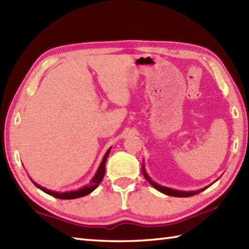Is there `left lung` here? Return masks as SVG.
<instances>
[{"label":"left lung","instance_id":"left-lung-1","mask_svg":"<svg viewBox=\"0 0 249 249\" xmlns=\"http://www.w3.org/2000/svg\"><path fill=\"white\" fill-rule=\"evenodd\" d=\"M142 173H143V177L145 178V179L147 182H149L153 187H154L155 189H157L158 192H160L162 194L165 195H168V196H172V197H192V196H195L197 195L201 192H203V190H205L206 188H208L209 186L206 187H203L201 189H198V190H192V192H183V190H178V189H172V188H169V187H165V186H161V185L155 183L153 179H151V178L149 177V174L146 173L145 171V168H144V163H142Z\"/></svg>","mask_w":249,"mask_h":249}]
</instances>
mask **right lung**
Listing matches in <instances>:
<instances>
[{
    "mask_svg": "<svg viewBox=\"0 0 249 249\" xmlns=\"http://www.w3.org/2000/svg\"><path fill=\"white\" fill-rule=\"evenodd\" d=\"M111 151V147L110 149H108V151L106 152V154L103 158L102 162H100V165L97 169L96 173H95V176L93 177V178L91 179V182H89V185H86V186H83L82 188H79L77 190H71V192H64V193H59V192H54V190H50V189H47L43 186H40V185L36 184L33 179H31L32 182H33L35 184L36 187H38L40 190H43L44 193L48 194L50 196H52V197L54 198H57V199H65V200H70V199H77V198H80V197H83V196H87L89 194H91L93 190L96 188L98 185L100 184V182H102V179L105 176V167H106V161H107V158H108V155L109 153Z\"/></svg>",
    "mask_w": 249,
    "mask_h": 249,
    "instance_id": "1",
    "label": "right lung"
}]
</instances>
